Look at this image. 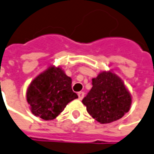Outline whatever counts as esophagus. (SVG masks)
Here are the masks:
<instances>
[{"instance_id": "obj_1", "label": "esophagus", "mask_w": 154, "mask_h": 154, "mask_svg": "<svg viewBox=\"0 0 154 154\" xmlns=\"http://www.w3.org/2000/svg\"><path fill=\"white\" fill-rule=\"evenodd\" d=\"M78 96H79V99H83V97H84L85 96V93L84 91H79V92H78Z\"/></svg>"}]
</instances>
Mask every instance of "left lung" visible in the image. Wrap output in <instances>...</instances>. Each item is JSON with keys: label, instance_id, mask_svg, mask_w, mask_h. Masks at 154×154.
<instances>
[{"label": "left lung", "instance_id": "8db88e82", "mask_svg": "<svg viewBox=\"0 0 154 154\" xmlns=\"http://www.w3.org/2000/svg\"><path fill=\"white\" fill-rule=\"evenodd\" d=\"M89 114L101 124L121 119L130 110L131 96L122 79L111 71L92 79V88L82 100Z\"/></svg>", "mask_w": 154, "mask_h": 154}]
</instances>
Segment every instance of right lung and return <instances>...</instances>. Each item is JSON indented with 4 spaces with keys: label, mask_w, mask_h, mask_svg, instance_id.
I'll return each instance as SVG.
<instances>
[{
    "label": "right lung",
    "mask_w": 154,
    "mask_h": 154,
    "mask_svg": "<svg viewBox=\"0 0 154 154\" xmlns=\"http://www.w3.org/2000/svg\"><path fill=\"white\" fill-rule=\"evenodd\" d=\"M72 79L60 67L51 66L33 79L27 90V102L37 117L51 120L69 102L78 98L72 90Z\"/></svg>",
    "instance_id": "1"
}]
</instances>
